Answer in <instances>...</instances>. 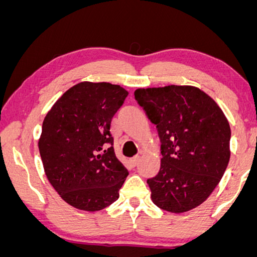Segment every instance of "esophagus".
Instances as JSON below:
<instances>
[{
	"label": "esophagus",
	"instance_id": "obj_1",
	"mask_svg": "<svg viewBox=\"0 0 257 257\" xmlns=\"http://www.w3.org/2000/svg\"><path fill=\"white\" fill-rule=\"evenodd\" d=\"M139 160H140V157L139 156H135V157H132L131 159H130V163L132 164V166H136V165L139 163Z\"/></svg>",
	"mask_w": 257,
	"mask_h": 257
}]
</instances>
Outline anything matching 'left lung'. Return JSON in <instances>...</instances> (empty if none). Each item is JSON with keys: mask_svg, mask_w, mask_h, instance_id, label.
I'll return each mask as SVG.
<instances>
[{"mask_svg": "<svg viewBox=\"0 0 257 257\" xmlns=\"http://www.w3.org/2000/svg\"><path fill=\"white\" fill-rule=\"evenodd\" d=\"M160 137V170L147 180L156 206L185 213L208 199L230 158V126L212 97L192 85L137 89Z\"/></svg>", "mask_w": 257, "mask_h": 257, "instance_id": "8db88e82", "label": "left lung"}]
</instances>
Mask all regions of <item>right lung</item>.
Instances as JSON below:
<instances>
[{"label":"right lung","mask_w":257,"mask_h":257,"mask_svg":"<svg viewBox=\"0 0 257 257\" xmlns=\"http://www.w3.org/2000/svg\"><path fill=\"white\" fill-rule=\"evenodd\" d=\"M127 94L115 84L82 82L45 114L38 139L45 175L77 209L97 212L119 198L128 172L115 157L110 126Z\"/></svg>","instance_id":"1"}]
</instances>
